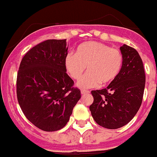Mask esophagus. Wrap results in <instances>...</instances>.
Here are the masks:
<instances>
[{
  "instance_id": "esophagus-1",
  "label": "esophagus",
  "mask_w": 157,
  "mask_h": 157,
  "mask_svg": "<svg viewBox=\"0 0 157 157\" xmlns=\"http://www.w3.org/2000/svg\"><path fill=\"white\" fill-rule=\"evenodd\" d=\"M90 90H81V94H88V93H90Z\"/></svg>"
}]
</instances>
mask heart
Listing matches in <instances>:
<instances>
[{
    "instance_id": "b5f03b06",
    "label": "heart",
    "mask_w": 157,
    "mask_h": 157,
    "mask_svg": "<svg viewBox=\"0 0 157 157\" xmlns=\"http://www.w3.org/2000/svg\"><path fill=\"white\" fill-rule=\"evenodd\" d=\"M124 58L117 49L98 41H86L76 49L75 54L65 58L66 70L73 79L78 80L87 67L88 73L78 82L82 89L96 87L116 79L122 69Z\"/></svg>"
}]
</instances>
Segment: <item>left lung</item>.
Wrapping results in <instances>:
<instances>
[{
    "mask_svg": "<svg viewBox=\"0 0 157 157\" xmlns=\"http://www.w3.org/2000/svg\"><path fill=\"white\" fill-rule=\"evenodd\" d=\"M124 63L116 79L107 88L92 90L90 106L93 119L108 129L126 125L139 111L145 86V73L140 54L127 45L120 47Z\"/></svg>",
    "mask_w": 157,
    "mask_h": 157,
    "instance_id": "1",
    "label": "left lung"
}]
</instances>
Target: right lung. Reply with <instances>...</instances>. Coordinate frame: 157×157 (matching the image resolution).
<instances>
[{
  "label": "right lung",
  "mask_w": 157,
  "mask_h": 157,
  "mask_svg": "<svg viewBox=\"0 0 157 157\" xmlns=\"http://www.w3.org/2000/svg\"><path fill=\"white\" fill-rule=\"evenodd\" d=\"M67 40L37 44L21 62L17 78L18 103L25 117L46 132L62 129L81 98L79 89L67 74Z\"/></svg>",
  "instance_id": "add662e5"
}]
</instances>
